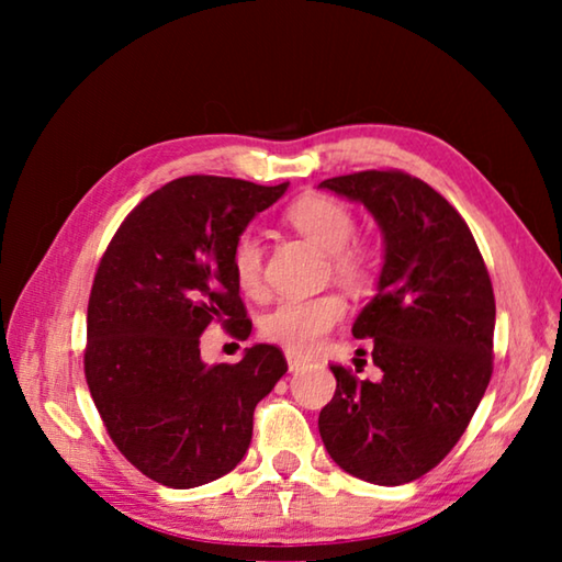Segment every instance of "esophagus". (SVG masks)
Instances as JSON below:
<instances>
[{
	"label": "esophagus",
	"mask_w": 562,
	"mask_h": 562,
	"mask_svg": "<svg viewBox=\"0 0 562 562\" xmlns=\"http://www.w3.org/2000/svg\"><path fill=\"white\" fill-rule=\"evenodd\" d=\"M307 364V361L304 359H300V357H294V355H288V367H290V372H300V369Z\"/></svg>",
	"instance_id": "obj_1"
}]
</instances>
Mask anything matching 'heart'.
<instances>
[{"label": "heart", "mask_w": 562, "mask_h": 562, "mask_svg": "<svg viewBox=\"0 0 562 562\" xmlns=\"http://www.w3.org/2000/svg\"><path fill=\"white\" fill-rule=\"evenodd\" d=\"M290 225L302 237L331 255V268L345 282L357 284L367 278V260L359 250L347 247L355 237V215L347 205L329 195H304L288 211ZM231 268L237 288L247 294L262 290V245L255 235H243L233 245ZM347 304L339 294H319L310 300H282L262 317L265 339L284 347L292 355H310L319 347L327 331L345 319Z\"/></svg>", "instance_id": "obj_1"}]
</instances>
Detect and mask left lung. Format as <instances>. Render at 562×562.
I'll list each match as a JSON object with an SVG mask.
<instances>
[{"label":"left lung","instance_id":"1","mask_svg":"<svg viewBox=\"0 0 562 562\" xmlns=\"http://www.w3.org/2000/svg\"><path fill=\"white\" fill-rule=\"evenodd\" d=\"M319 188L367 207L384 255L374 297L351 335L372 339L382 379L331 367L337 392L319 436L341 471L402 486L449 453L479 408L493 372L496 300L463 217L424 180L364 170Z\"/></svg>","mask_w":562,"mask_h":562}]
</instances>
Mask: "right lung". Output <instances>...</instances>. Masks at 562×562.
<instances>
[{"label":"right lung","instance_id":"add662e5","mask_svg":"<svg viewBox=\"0 0 562 562\" xmlns=\"http://www.w3.org/2000/svg\"><path fill=\"white\" fill-rule=\"evenodd\" d=\"M290 183L186 176L133 207L93 278L87 382L119 451L168 488L231 473L252 439V412L288 372L252 345L237 364H205L201 335L221 322L247 339L231 252Z\"/></svg>","mask_w":562,"mask_h":562}]
</instances>
